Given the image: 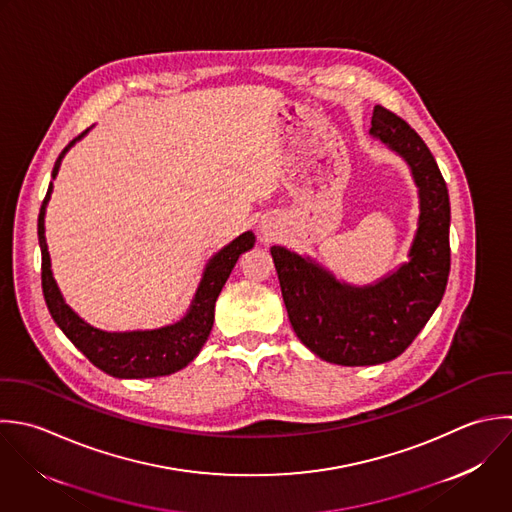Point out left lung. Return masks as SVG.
<instances>
[{
    "label": "left lung",
    "instance_id": "8db88e82",
    "mask_svg": "<svg viewBox=\"0 0 512 512\" xmlns=\"http://www.w3.org/2000/svg\"><path fill=\"white\" fill-rule=\"evenodd\" d=\"M371 133L407 159L419 185L421 217L411 261L361 289L335 281L285 247H271L297 337L317 357L347 367L399 357L439 307L451 271V203L431 149L403 117L383 105L373 109Z\"/></svg>",
    "mask_w": 512,
    "mask_h": 512
}]
</instances>
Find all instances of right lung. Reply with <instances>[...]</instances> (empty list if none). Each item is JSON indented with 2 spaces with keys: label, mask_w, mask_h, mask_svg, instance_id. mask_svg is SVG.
Instances as JSON below:
<instances>
[{
  "label": "right lung",
  "mask_w": 512,
  "mask_h": 512,
  "mask_svg": "<svg viewBox=\"0 0 512 512\" xmlns=\"http://www.w3.org/2000/svg\"><path fill=\"white\" fill-rule=\"evenodd\" d=\"M85 133V131H83ZM79 133L73 137L65 149L59 153L51 177L57 175L61 159L65 151L83 137ZM53 185L49 183L45 199L37 217V237L41 247V289L47 303V309L57 323V327L67 335V339L103 373L119 379H147V377H163L171 375L185 365H189L203 343L207 341L213 319H215V301L231 275L241 253L255 245V237L251 231L239 235L233 243L221 249L207 265L197 295L189 313L175 325L155 329V331H133V333H103L83 323L63 301L55 279L51 275V263L45 243L43 215L45 205L49 201Z\"/></svg>",
  "instance_id": "add662e5"
}]
</instances>
